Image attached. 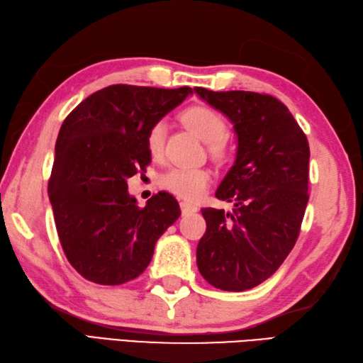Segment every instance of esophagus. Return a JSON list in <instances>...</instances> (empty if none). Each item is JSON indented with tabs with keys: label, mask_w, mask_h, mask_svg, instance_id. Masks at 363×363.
I'll return each mask as SVG.
<instances>
[{
	"label": "esophagus",
	"mask_w": 363,
	"mask_h": 363,
	"mask_svg": "<svg viewBox=\"0 0 363 363\" xmlns=\"http://www.w3.org/2000/svg\"><path fill=\"white\" fill-rule=\"evenodd\" d=\"M180 208H182V214L183 216H189V214L197 211V206L189 203V202H180Z\"/></svg>",
	"instance_id": "esophagus-1"
}]
</instances>
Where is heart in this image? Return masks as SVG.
I'll return each mask as SVG.
<instances>
[{
    "label": "heart",
    "mask_w": 363,
    "mask_h": 363,
    "mask_svg": "<svg viewBox=\"0 0 363 363\" xmlns=\"http://www.w3.org/2000/svg\"><path fill=\"white\" fill-rule=\"evenodd\" d=\"M183 124L194 133L197 138L206 143L209 155L223 161L231 154V141L227 132V121L219 111L208 106H194L186 108L182 113ZM166 140L164 121H157L152 124L147 136L146 146L149 154L157 158L163 154ZM211 174L205 167L175 166L160 177L161 188L174 192L175 196L186 200H196L202 197L208 188Z\"/></svg>",
    "instance_id": "obj_1"
}]
</instances>
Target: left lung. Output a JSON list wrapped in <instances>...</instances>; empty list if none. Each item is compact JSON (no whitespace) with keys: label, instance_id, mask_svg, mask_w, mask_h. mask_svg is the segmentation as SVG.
I'll return each instance as SVG.
<instances>
[{"label":"left lung","instance_id":"1","mask_svg":"<svg viewBox=\"0 0 363 363\" xmlns=\"http://www.w3.org/2000/svg\"><path fill=\"white\" fill-rule=\"evenodd\" d=\"M194 91L227 116L236 161L216 191L233 213L203 208L197 267L209 284L242 292L270 278L294 248L308 205L309 143L283 102L253 91Z\"/></svg>","mask_w":363,"mask_h":363}]
</instances>
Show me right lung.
Listing matches in <instances>:
<instances>
[{
	"label": "right lung",
	"mask_w": 363,
	"mask_h": 363,
	"mask_svg": "<svg viewBox=\"0 0 363 363\" xmlns=\"http://www.w3.org/2000/svg\"><path fill=\"white\" fill-rule=\"evenodd\" d=\"M191 93L189 86L110 85L63 121L48 196L63 252L85 279L119 286L138 278L160 236L180 217L179 202L167 192L138 206L127 179L150 163V125Z\"/></svg>",
	"instance_id": "1"
}]
</instances>
